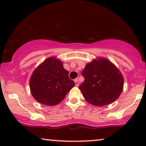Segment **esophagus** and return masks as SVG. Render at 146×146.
<instances>
[{"label":"esophagus","mask_w":146,"mask_h":146,"mask_svg":"<svg viewBox=\"0 0 146 146\" xmlns=\"http://www.w3.org/2000/svg\"><path fill=\"white\" fill-rule=\"evenodd\" d=\"M74 82H75V85L76 86H79V82H78V79H75L74 80Z\"/></svg>","instance_id":"esophagus-1"}]
</instances>
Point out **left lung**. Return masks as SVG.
Masks as SVG:
<instances>
[{"instance_id": "left-lung-1", "label": "left lung", "mask_w": 146, "mask_h": 146, "mask_svg": "<svg viewBox=\"0 0 146 146\" xmlns=\"http://www.w3.org/2000/svg\"><path fill=\"white\" fill-rule=\"evenodd\" d=\"M84 81L79 86L84 99L95 106L113 103L123 88V77L119 70L104 57H97L86 64L82 72Z\"/></svg>"}]
</instances>
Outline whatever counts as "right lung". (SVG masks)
Returning <instances> with one entry per match:
<instances>
[{
    "label": "right lung",
    "mask_w": 146,
    "mask_h": 146,
    "mask_svg": "<svg viewBox=\"0 0 146 146\" xmlns=\"http://www.w3.org/2000/svg\"><path fill=\"white\" fill-rule=\"evenodd\" d=\"M68 74L59 58H48L32 74L29 81L32 96L42 104L50 106L58 104L75 86Z\"/></svg>",
    "instance_id": "obj_1"
}]
</instances>
